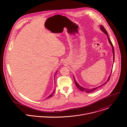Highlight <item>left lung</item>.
Here are the masks:
<instances>
[{
    "label": "left lung",
    "instance_id": "left-lung-1",
    "mask_svg": "<svg viewBox=\"0 0 127 127\" xmlns=\"http://www.w3.org/2000/svg\"><path fill=\"white\" fill-rule=\"evenodd\" d=\"M100 29H101V30L105 34H106V35H107V37H108V41H109V43H110V44L111 45V47H112V52H113V64H114V59H115V55H114V47H113V44H112V42H111V41H110V39H109V37H108V33H107V31L106 30V29L104 28V27L102 26V25H100ZM111 73H112V71H111ZM73 78H74V82H75V85H76V87L80 90H81V91H85V92H86V93H90V92H93V91H94L95 90H96V89H97L98 88H99V87H100L101 86H102V85H104L106 83H107L109 80H110V75L109 76V77H108V79H107V80L105 82V83H104L103 84H102V85H100L99 86H98V87H95V88H91V89H88V88H84V87H82V86H81L77 82H76V81L75 80V78H74V76H73Z\"/></svg>",
    "mask_w": 127,
    "mask_h": 127
}]
</instances>
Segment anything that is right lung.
Wrapping results in <instances>:
<instances>
[{
	"instance_id": "obj_1",
	"label": "right lung",
	"mask_w": 127,
	"mask_h": 127,
	"mask_svg": "<svg viewBox=\"0 0 127 127\" xmlns=\"http://www.w3.org/2000/svg\"><path fill=\"white\" fill-rule=\"evenodd\" d=\"M57 71H56V74H57ZM55 90H54V92H53V93H52V94H51V95H50V96H48V97H47V98H49V97H52V96H53V94H54V93H55Z\"/></svg>"
}]
</instances>
